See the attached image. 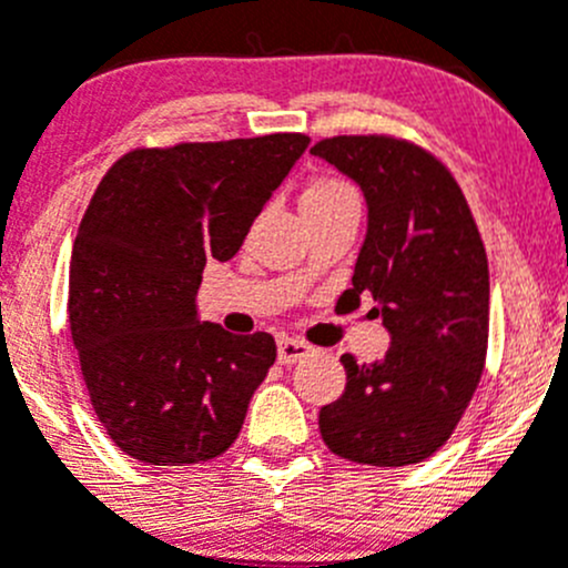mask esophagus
<instances>
[{
	"label": "esophagus",
	"instance_id": "obj_1",
	"mask_svg": "<svg viewBox=\"0 0 568 568\" xmlns=\"http://www.w3.org/2000/svg\"><path fill=\"white\" fill-rule=\"evenodd\" d=\"M307 352H311V344H305V341H300V338H288V335H285V338L277 341V357H280V363H285V366L302 361Z\"/></svg>",
	"mask_w": 568,
	"mask_h": 568
}]
</instances>
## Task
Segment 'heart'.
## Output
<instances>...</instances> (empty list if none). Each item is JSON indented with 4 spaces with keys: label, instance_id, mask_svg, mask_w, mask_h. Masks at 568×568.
<instances>
[{
    "label": "heart",
    "instance_id": "1",
    "mask_svg": "<svg viewBox=\"0 0 568 568\" xmlns=\"http://www.w3.org/2000/svg\"><path fill=\"white\" fill-rule=\"evenodd\" d=\"M344 196H355V191L344 183V180L335 178H318L302 194V205H322V202H335L344 200Z\"/></svg>",
    "mask_w": 568,
    "mask_h": 568
}]
</instances>
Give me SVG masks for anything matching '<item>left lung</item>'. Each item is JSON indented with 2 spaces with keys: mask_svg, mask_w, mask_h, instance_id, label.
<instances>
[{
  "mask_svg": "<svg viewBox=\"0 0 568 568\" xmlns=\"http://www.w3.org/2000/svg\"><path fill=\"white\" fill-rule=\"evenodd\" d=\"M311 152L366 194L368 233L341 300L355 307L372 294L390 333L385 361L341 355L346 388L318 410V430L352 464H418L449 442L486 368L480 230L453 172L407 138L333 135Z\"/></svg>",
  "mask_w": 568,
  "mask_h": 568,
  "instance_id": "1",
  "label": "left lung"
}]
</instances>
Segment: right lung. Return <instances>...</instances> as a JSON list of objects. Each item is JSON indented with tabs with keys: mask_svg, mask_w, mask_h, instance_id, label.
Listing matches in <instances>:
<instances>
[{
	"mask_svg": "<svg viewBox=\"0 0 568 568\" xmlns=\"http://www.w3.org/2000/svg\"><path fill=\"white\" fill-rule=\"evenodd\" d=\"M307 144L272 132L135 146L93 191L71 250L69 324L93 413L130 458L194 466L239 438L277 344L200 324L194 296Z\"/></svg>",
	"mask_w": 568,
	"mask_h": 568,
	"instance_id": "add662e5",
	"label": "right lung"
}]
</instances>
